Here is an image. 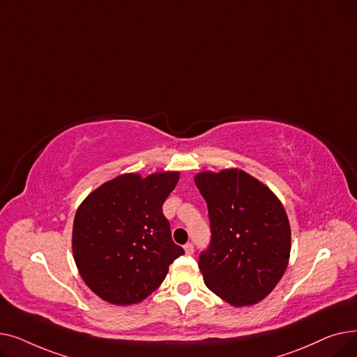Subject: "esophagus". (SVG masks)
<instances>
[{"mask_svg":"<svg viewBox=\"0 0 357 357\" xmlns=\"http://www.w3.org/2000/svg\"><path fill=\"white\" fill-rule=\"evenodd\" d=\"M183 249H185L186 255H192L194 253V245H192V243H186V245L183 246Z\"/></svg>","mask_w":357,"mask_h":357,"instance_id":"34e87169","label":"esophagus"}]
</instances>
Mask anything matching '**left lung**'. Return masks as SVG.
Masks as SVG:
<instances>
[{
	"instance_id": "left-lung-1",
	"label": "left lung",
	"mask_w": 357,
	"mask_h": 357,
	"mask_svg": "<svg viewBox=\"0 0 357 357\" xmlns=\"http://www.w3.org/2000/svg\"><path fill=\"white\" fill-rule=\"evenodd\" d=\"M194 181L211 222V243L198 261L204 282L233 307L255 305L288 266L291 227L284 205L241 169L199 172Z\"/></svg>"
}]
</instances>
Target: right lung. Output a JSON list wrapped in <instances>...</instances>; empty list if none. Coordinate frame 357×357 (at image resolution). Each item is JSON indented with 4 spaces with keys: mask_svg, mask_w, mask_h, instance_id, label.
Instances as JSON below:
<instances>
[{
    "mask_svg": "<svg viewBox=\"0 0 357 357\" xmlns=\"http://www.w3.org/2000/svg\"><path fill=\"white\" fill-rule=\"evenodd\" d=\"M178 181L179 172L174 171L146 178L123 174L81 202L73 220V259L84 282L104 301H143L183 255L162 211Z\"/></svg>",
    "mask_w": 357,
    "mask_h": 357,
    "instance_id": "right-lung-1",
    "label": "right lung"
}]
</instances>
